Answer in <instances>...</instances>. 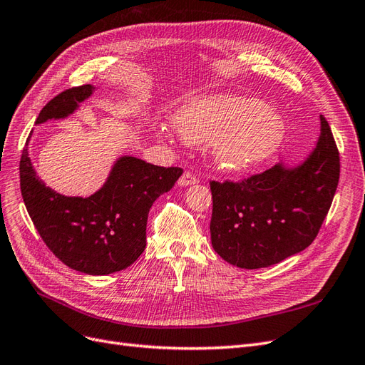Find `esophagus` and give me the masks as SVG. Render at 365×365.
<instances>
[{"instance_id":"1","label":"esophagus","mask_w":365,"mask_h":365,"mask_svg":"<svg viewBox=\"0 0 365 365\" xmlns=\"http://www.w3.org/2000/svg\"><path fill=\"white\" fill-rule=\"evenodd\" d=\"M196 182H197V178L190 172H184L181 175V178L178 180L180 187H187V185H192V184H196Z\"/></svg>"}]
</instances>
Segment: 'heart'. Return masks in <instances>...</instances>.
Returning a JSON list of instances; mask_svg holds the SVG:
<instances>
[{"label": "heart", "mask_w": 365, "mask_h": 365, "mask_svg": "<svg viewBox=\"0 0 365 365\" xmlns=\"http://www.w3.org/2000/svg\"><path fill=\"white\" fill-rule=\"evenodd\" d=\"M172 125L189 145L210 141L215 163L244 172L272 157L284 134L280 114L257 98L210 94L189 98L172 115ZM158 137H165L164 129Z\"/></svg>", "instance_id": "obj_1"}]
</instances>
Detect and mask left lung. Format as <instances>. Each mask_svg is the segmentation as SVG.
<instances>
[{"mask_svg":"<svg viewBox=\"0 0 365 365\" xmlns=\"http://www.w3.org/2000/svg\"><path fill=\"white\" fill-rule=\"evenodd\" d=\"M312 152L297 165L283 161L240 182H210L212 245L225 262L267 268L303 251L317 237L339 180V152L319 115Z\"/></svg>","mask_w":365,"mask_h":365,"instance_id":"8db88e82","label":"left lung"}]
</instances>
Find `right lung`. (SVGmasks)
Wrapping results in <instances>:
<instances>
[{
  "mask_svg": "<svg viewBox=\"0 0 365 365\" xmlns=\"http://www.w3.org/2000/svg\"><path fill=\"white\" fill-rule=\"evenodd\" d=\"M94 93L82 85L58 94L42 108L36 125L67 118ZM31 135V132H30ZM29 141L19 163L21 193L27 212L48 250L71 269L106 275L130 267L146 248L152 204L182 175L180 168H160L135 157H120L105 184L88 197L51 190L36 175Z\"/></svg>",
  "mask_w": 365,
  "mask_h": 365,
  "instance_id": "1",
  "label": "right lung"
}]
</instances>
